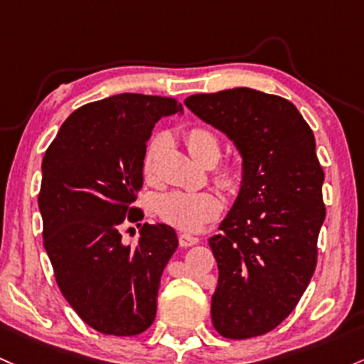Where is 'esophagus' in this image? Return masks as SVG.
Wrapping results in <instances>:
<instances>
[{
    "instance_id": "34e87169",
    "label": "esophagus",
    "mask_w": 364,
    "mask_h": 364,
    "mask_svg": "<svg viewBox=\"0 0 364 364\" xmlns=\"http://www.w3.org/2000/svg\"><path fill=\"white\" fill-rule=\"evenodd\" d=\"M198 243V238L191 233H179V245L181 247H191Z\"/></svg>"
}]
</instances>
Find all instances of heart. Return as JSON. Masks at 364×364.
<instances>
[{
    "mask_svg": "<svg viewBox=\"0 0 364 364\" xmlns=\"http://www.w3.org/2000/svg\"><path fill=\"white\" fill-rule=\"evenodd\" d=\"M186 149L198 162L214 164L221 155V138L210 127L190 126L183 134ZM162 143V136H155L150 139L146 146L145 155H143V174L150 178L151 169H154V159L157 154L159 146ZM247 167L242 157L231 155V157L223 159L214 167L213 178L214 181L226 190L228 193H238L245 183ZM225 209V200L221 195L214 190H200V191H185L173 190L167 193L159 195L155 198V210L159 218L167 225L178 228V230H197L209 223L210 219L218 218Z\"/></svg>",
    "mask_w": 364,
    "mask_h": 364,
    "instance_id": "b5f03b06",
    "label": "heart"
}]
</instances>
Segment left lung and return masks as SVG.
Returning a JSON list of instances; mask_svg holds the SVG:
<instances>
[{"instance_id": "8db88e82", "label": "left lung", "mask_w": 364, "mask_h": 364, "mask_svg": "<svg viewBox=\"0 0 364 364\" xmlns=\"http://www.w3.org/2000/svg\"><path fill=\"white\" fill-rule=\"evenodd\" d=\"M185 105L245 162L240 195L209 238L219 267L210 311L223 337H259L292 313L316 269L326 209L314 134L292 102L250 87L191 95Z\"/></svg>"}]
</instances>
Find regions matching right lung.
Returning a JSON list of instances; mask_svg holds the SVG:
<instances>
[{
  "instance_id": "obj_1",
  "label": "right lung",
  "mask_w": 364,
  "mask_h": 364,
  "mask_svg": "<svg viewBox=\"0 0 364 364\" xmlns=\"http://www.w3.org/2000/svg\"><path fill=\"white\" fill-rule=\"evenodd\" d=\"M176 98L114 95L72 112L43 159V245L60 292L91 328L131 337L154 323L164 267L178 249L167 225H145L136 243L122 228L143 219L134 205L143 155Z\"/></svg>"
}]
</instances>
